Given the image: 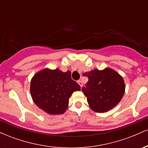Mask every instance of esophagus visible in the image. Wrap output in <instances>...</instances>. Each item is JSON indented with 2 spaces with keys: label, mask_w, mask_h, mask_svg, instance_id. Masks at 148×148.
<instances>
[{
  "label": "esophagus",
  "mask_w": 148,
  "mask_h": 148,
  "mask_svg": "<svg viewBox=\"0 0 148 148\" xmlns=\"http://www.w3.org/2000/svg\"><path fill=\"white\" fill-rule=\"evenodd\" d=\"M78 84H79V86H81V88H82V86H83V82L81 81V80H79V81H78Z\"/></svg>",
  "instance_id": "esophagus-1"
}]
</instances>
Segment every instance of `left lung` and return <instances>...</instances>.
<instances>
[{
  "label": "left lung",
  "mask_w": 148,
  "mask_h": 148,
  "mask_svg": "<svg viewBox=\"0 0 148 148\" xmlns=\"http://www.w3.org/2000/svg\"><path fill=\"white\" fill-rule=\"evenodd\" d=\"M88 81L82 91L89 106L97 113H104L116 106L125 93V85L121 76L112 69H94L84 73Z\"/></svg>",
  "instance_id": "8db88e82"
}]
</instances>
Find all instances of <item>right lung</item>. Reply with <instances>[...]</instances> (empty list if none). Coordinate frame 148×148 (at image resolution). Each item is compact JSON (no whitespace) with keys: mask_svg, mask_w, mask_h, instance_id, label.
Instances as JSON below:
<instances>
[{"mask_svg":"<svg viewBox=\"0 0 148 148\" xmlns=\"http://www.w3.org/2000/svg\"><path fill=\"white\" fill-rule=\"evenodd\" d=\"M81 87L72 79L71 72L45 69L37 72L30 83V94L35 104L46 113L62 114L68 107L69 99Z\"/></svg>","mask_w":148,"mask_h":148,"instance_id":"add662e5","label":"right lung"}]
</instances>
